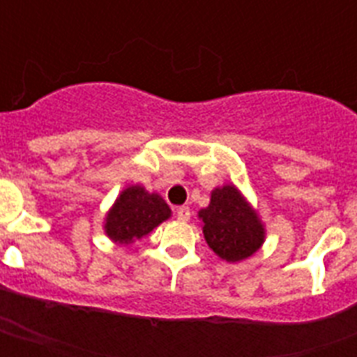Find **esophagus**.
I'll list each match as a JSON object with an SVG mask.
<instances>
[{"label":"esophagus","instance_id":"esophagus-1","mask_svg":"<svg viewBox=\"0 0 357 357\" xmlns=\"http://www.w3.org/2000/svg\"><path fill=\"white\" fill-rule=\"evenodd\" d=\"M176 217H178V220H181V222H187L190 218V209L189 207H178V211H176Z\"/></svg>","mask_w":357,"mask_h":357}]
</instances>
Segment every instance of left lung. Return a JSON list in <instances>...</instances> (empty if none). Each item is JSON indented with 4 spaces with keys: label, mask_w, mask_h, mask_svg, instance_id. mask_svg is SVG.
<instances>
[{
    "label": "left lung",
    "mask_w": 357,
    "mask_h": 357,
    "mask_svg": "<svg viewBox=\"0 0 357 357\" xmlns=\"http://www.w3.org/2000/svg\"><path fill=\"white\" fill-rule=\"evenodd\" d=\"M209 248L228 263L248 259L265 243V224L257 209L234 183L211 190L209 206L198 211Z\"/></svg>",
    "instance_id": "1"
}]
</instances>
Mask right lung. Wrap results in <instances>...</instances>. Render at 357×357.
Returning <instances> with one entry per match:
<instances>
[{
	"mask_svg": "<svg viewBox=\"0 0 357 357\" xmlns=\"http://www.w3.org/2000/svg\"><path fill=\"white\" fill-rule=\"evenodd\" d=\"M172 217L168 204L142 185H129L120 192L103 220V229L113 243L133 244Z\"/></svg>",
	"mask_w": 357,
	"mask_h": 357,
	"instance_id": "obj_1",
	"label": "right lung"
}]
</instances>
